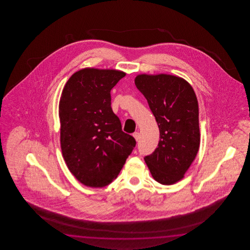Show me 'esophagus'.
<instances>
[{
  "mask_svg": "<svg viewBox=\"0 0 250 250\" xmlns=\"http://www.w3.org/2000/svg\"><path fill=\"white\" fill-rule=\"evenodd\" d=\"M133 137L135 138V139L138 141L139 140V138H140V135H139V133L138 132H134L133 133Z\"/></svg>",
  "mask_w": 250,
  "mask_h": 250,
  "instance_id": "34e87169",
  "label": "esophagus"
}]
</instances>
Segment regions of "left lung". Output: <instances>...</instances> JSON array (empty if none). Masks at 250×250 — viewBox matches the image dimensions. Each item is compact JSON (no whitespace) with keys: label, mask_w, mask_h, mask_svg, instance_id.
Masks as SVG:
<instances>
[{"label":"left lung","mask_w":250,"mask_h":250,"mask_svg":"<svg viewBox=\"0 0 250 250\" xmlns=\"http://www.w3.org/2000/svg\"><path fill=\"white\" fill-rule=\"evenodd\" d=\"M135 85L148 103L160 130L158 147L145 157L155 181H181L197 156L200 132L198 103L191 85L172 75H138Z\"/></svg>","instance_id":"8db88e82"}]
</instances>
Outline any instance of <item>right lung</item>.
Returning <instances> with one entry per match:
<instances>
[{
	"label": "right lung",
	"mask_w": 250,
	"mask_h": 250,
	"mask_svg": "<svg viewBox=\"0 0 250 250\" xmlns=\"http://www.w3.org/2000/svg\"><path fill=\"white\" fill-rule=\"evenodd\" d=\"M125 75L115 69H80L62 93V152L70 172L85 186L109 185L136 146L111 107V90Z\"/></svg>",
	"instance_id": "obj_1"
}]
</instances>
